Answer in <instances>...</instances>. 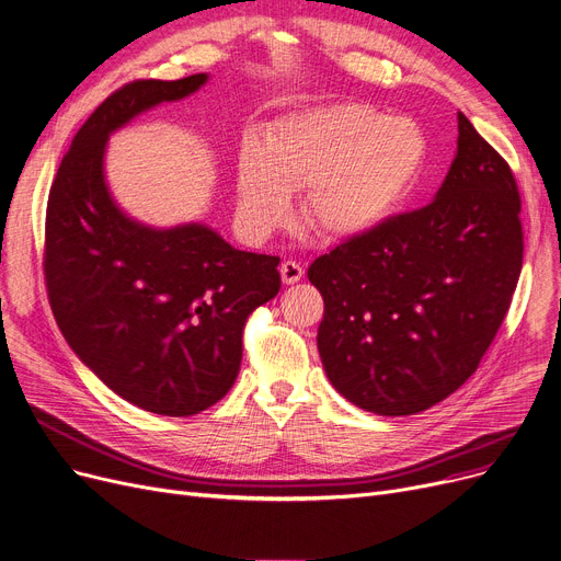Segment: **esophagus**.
I'll use <instances>...</instances> for the list:
<instances>
[{"label":"esophagus","instance_id":"esophagus-1","mask_svg":"<svg viewBox=\"0 0 561 561\" xmlns=\"http://www.w3.org/2000/svg\"><path fill=\"white\" fill-rule=\"evenodd\" d=\"M304 274H306V270L299 265V262H294V260H285L283 265H280V278H283L285 285L299 283L304 278Z\"/></svg>","mask_w":561,"mask_h":561}]
</instances>
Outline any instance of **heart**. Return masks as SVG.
I'll return each instance as SVG.
<instances>
[{
  "mask_svg": "<svg viewBox=\"0 0 561 561\" xmlns=\"http://www.w3.org/2000/svg\"><path fill=\"white\" fill-rule=\"evenodd\" d=\"M427 153L416 122L367 104H333L280 117L265 140L247 138L236 172L238 219L265 236L304 190V217L323 238L367 233L414 187Z\"/></svg>",
  "mask_w": 561,
  "mask_h": 561,
  "instance_id": "heart-1",
  "label": "heart"
}]
</instances>
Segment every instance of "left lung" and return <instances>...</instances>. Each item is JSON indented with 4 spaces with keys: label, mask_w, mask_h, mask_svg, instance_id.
Masks as SVG:
<instances>
[{
    "label": "left lung",
    "mask_w": 561,
    "mask_h": 561,
    "mask_svg": "<svg viewBox=\"0 0 561 561\" xmlns=\"http://www.w3.org/2000/svg\"><path fill=\"white\" fill-rule=\"evenodd\" d=\"M457 156L435 199L319 255L317 346L353 405L382 416L444 401L478 369L523 265L520 196L507 160L457 113Z\"/></svg>",
    "instance_id": "obj_1"
}]
</instances>
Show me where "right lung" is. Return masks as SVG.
<instances>
[{
	"label": "right lung",
	"mask_w": 561,
	"mask_h": 561,
	"mask_svg": "<svg viewBox=\"0 0 561 561\" xmlns=\"http://www.w3.org/2000/svg\"><path fill=\"white\" fill-rule=\"evenodd\" d=\"M206 81L138 79L108 94L62 156L45 217L43 267L60 333L117 397L164 416L226 397L249 314L280 289L278 255L238 251L202 224L142 226L108 194L113 130Z\"/></svg>",
	"instance_id": "obj_1"
}]
</instances>
